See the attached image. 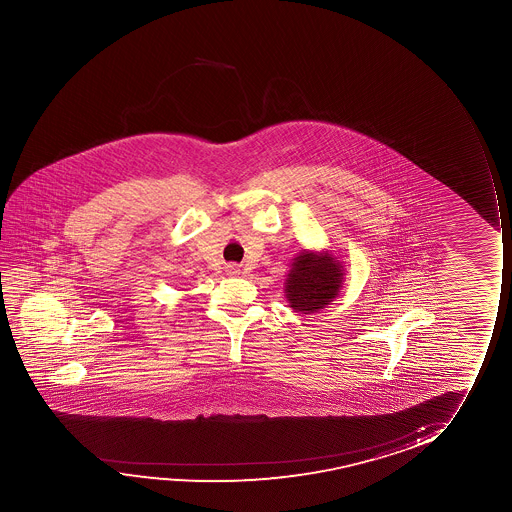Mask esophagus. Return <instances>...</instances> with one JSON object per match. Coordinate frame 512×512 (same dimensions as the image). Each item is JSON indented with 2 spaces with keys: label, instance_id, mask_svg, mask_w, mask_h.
Returning <instances> with one entry per match:
<instances>
[{
  "label": "esophagus",
  "instance_id": "obj_1",
  "mask_svg": "<svg viewBox=\"0 0 512 512\" xmlns=\"http://www.w3.org/2000/svg\"><path fill=\"white\" fill-rule=\"evenodd\" d=\"M225 271H227V274H231V276H236V274H239V266L238 264H227Z\"/></svg>",
  "mask_w": 512,
  "mask_h": 512
}]
</instances>
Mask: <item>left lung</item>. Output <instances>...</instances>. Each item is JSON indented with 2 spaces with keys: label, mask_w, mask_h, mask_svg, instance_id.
Segmentation results:
<instances>
[{
  "label": "left lung",
  "mask_w": 512,
  "mask_h": 512,
  "mask_svg": "<svg viewBox=\"0 0 512 512\" xmlns=\"http://www.w3.org/2000/svg\"><path fill=\"white\" fill-rule=\"evenodd\" d=\"M343 264L329 252L302 250L288 271L285 295L297 313H318L334 301L343 287Z\"/></svg>",
  "instance_id": "obj_1"
}]
</instances>
